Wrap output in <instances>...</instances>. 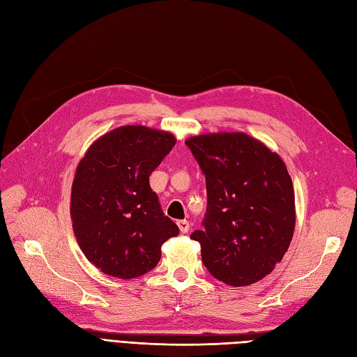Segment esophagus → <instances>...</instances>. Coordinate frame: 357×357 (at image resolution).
<instances>
[{
  "label": "esophagus",
  "instance_id": "1",
  "mask_svg": "<svg viewBox=\"0 0 357 357\" xmlns=\"http://www.w3.org/2000/svg\"><path fill=\"white\" fill-rule=\"evenodd\" d=\"M177 225H178V229L181 231L183 234H186L188 231H189V228H190V225H189V222L186 219H181V220H177Z\"/></svg>",
  "mask_w": 357,
  "mask_h": 357
}]
</instances>
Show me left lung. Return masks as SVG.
Here are the masks:
<instances>
[{
    "instance_id": "left-lung-1",
    "label": "left lung",
    "mask_w": 357,
    "mask_h": 357,
    "mask_svg": "<svg viewBox=\"0 0 357 357\" xmlns=\"http://www.w3.org/2000/svg\"><path fill=\"white\" fill-rule=\"evenodd\" d=\"M185 142L206 176L204 229L190 234L202 263L231 287L258 282L281 263L294 234V189L284 160L243 132Z\"/></svg>"
}]
</instances>
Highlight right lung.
Listing matches in <instances>:
<instances>
[{
	"instance_id": "obj_1",
	"label": "right lung",
	"mask_w": 357,
	"mask_h": 357,
	"mask_svg": "<svg viewBox=\"0 0 357 357\" xmlns=\"http://www.w3.org/2000/svg\"><path fill=\"white\" fill-rule=\"evenodd\" d=\"M174 144L169 132L130 124L102 135L79 160L70 195L73 233L102 273L133 279L150 272L162 245L178 234L149 181Z\"/></svg>"
}]
</instances>
